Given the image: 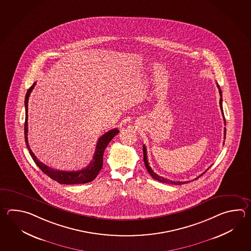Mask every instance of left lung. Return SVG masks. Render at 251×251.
<instances>
[{
	"instance_id": "left-lung-1",
	"label": "left lung",
	"mask_w": 251,
	"mask_h": 251,
	"mask_svg": "<svg viewBox=\"0 0 251 251\" xmlns=\"http://www.w3.org/2000/svg\"><path fill=\"white\" fill-rule=\"evenodd\" d=\"M217 87H218V89H219V94H220V108L221 111H222V113H223V117H224V121H225V125H226V123H225V115H224V111H223V105H222V102H223V98H222V91H221L220 87H219V85L217 84ZM224 133H225V136H226V128H225V131H224ZM225 143V142H224ZM143 154H144V163H145V165H146V168L148 170V172H149V174L153 177V179H156V180H158L160 182H164V183H167V184H172V185H181L184 184V183H187V182H189V181H174V180H171V179H166V178H164V177H162V176H159L157 174H155L154 172H153L152 168L149 166V160H148V154H147V149H146V147H145V145L143 146ZM206 172V171H205ZM205 172H204L203 174H201V175H203V174H205ZM200 175V176H201ZM199 176V177H200ZM198 177V178H199ZM198 178H196V179H198Z\"/></svg>"
}]
</instances>
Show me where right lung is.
<instances>
[{
    "label": "right lung",
    "instance_id": "add662e5",
    "mask_svg": "<svg viewBox=\"0 0 251 251\" xmlns=\"http://www.w3.org/2000/svg\"><path fill=\"white\" fill-rule=\"evenodd\" d=\"M36 85V82L29 87V89L26 91V98H25V109H26V120H25V126H24V133H25V141H26V146L27 149L29 150L31 157L34 160L36 165L41 169L44 174H46L47 176H49L51 179L55 180L57 182L61 184H84L90 182L94 179L99 174L100 170L102 167V156H103V152L106 149L108 144L113 139L120 131L118 128H113L109 130L106 133L103 134L102 137L98 139L97 147H96V151L93 160L90 162V164L85 167L84 169L78 170V171H72V172H66V171H60V170L52 169L51 167L47 166L45 164H43L38 159L36 158V155L31 151L29 145H28V140H27V107H28V98L30 96V93L32 92L33 88Z\"/></svg>",
    "mask_w": 251,
    "mask_h": 251
}]
</instances>
